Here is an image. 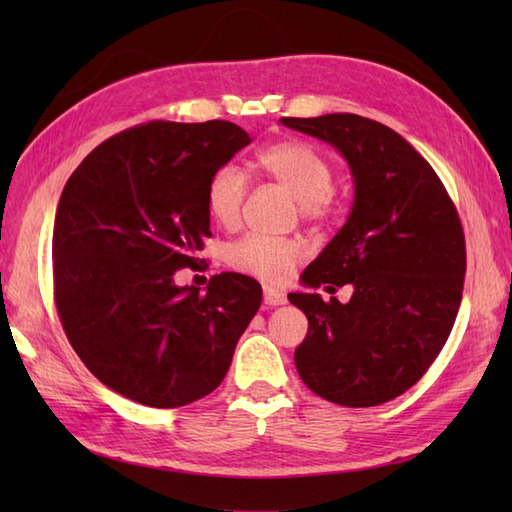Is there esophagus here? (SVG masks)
<instances>
[{
  "mask_svg": "<svg viewBox=\"0 0 512 512\" xmlns=\"http://www.w3.org/2000/svg\"><path fill=\"white\" fill-rule=\"evenodd\" d=\"M264 303L266 306H284L286 303V295L281 290L273 288V286H264Z\"/></svg>",
  "mask_w": 512,
  "mask_h": 512,
  "instance_id": "1",
  "label": "esophagus"
}]
</instances>
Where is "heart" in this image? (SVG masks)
<instances>
[{"label":"heart","mask_w":512,"mask_h":512,"mask_svg":"<svg viewBox=\"0 0 512 512\" xmlns=\"http://www.w3.org/2000/svg\"><path fill=\"white\" fill-rule=\"evenodd\" d=\"M257 167L297 198L303 220L323 222L334 215V167L330 158L303 140H279L259 149ZM248 182L235 165H222L206 182L204 202L213 220L231 228L237 224ZM306 244L297 237H268L248 233L226 250V262L235 270L262 281H284L306 257Z\"/></svg>","instance_id":"obj_1"}]
</instances>
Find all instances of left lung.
I'll use <instances>...</instances> for the list:
<instances>
[{
  "mask_svg": "<svg viewBox=\"0 0 512 512\" xmlns=\"http://www.w3.org/2000/svg\"><path fill=\"white\" fill-rule=\"evenodd\" d=\"M281 123L334 145L354 176L350 217L301 277L328 292L352 284V299L288 297L308 317L297 372L336 405H383L424 376L458 317L466 273L458 209L429 162L383 123L358 114Z\"/></svg>",
  "mask_w": 512,
  "mask_h": 512,
  "instance_id": "left-lung-1",
  "label": "left lung"
}]
</instances>
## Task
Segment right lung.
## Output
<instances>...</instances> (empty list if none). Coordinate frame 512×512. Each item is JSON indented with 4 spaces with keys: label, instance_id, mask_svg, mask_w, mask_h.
<instances>
[{
    "label": "right lung",
    "instance_id": "right-lung-1",
    "mask_svg": "<svg viewBox=\"0 0 512 512\" xmlns=\"http://www.w3.org/2000/svg\"><path fill=\"white\" fill-rule=\"evenodd\" d=\"M250 143L228 121H151L107 138L65 182L54 217V303L85 367L129 400L173 409L209 396L262 303L220 273L176 286L211 237L204 191Z\"/></svg>",
    "mask_w": 512,
    "mask_h": 512
}]
</instances>
